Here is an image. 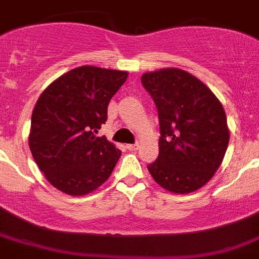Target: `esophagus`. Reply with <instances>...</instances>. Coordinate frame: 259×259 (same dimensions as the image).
Returning <instances> with one entry per match:
<instances>
[{"mask_svg": "<svg viewBox=\"0 0 259 259\" xmlns=\"http://www.w3.org/2000/svg\"><path fill=\"white\" fill-rule=\"evenodd\" d=\"M127 148H129L130 151H136V150H138V148H139V145H138V143H133V145H127Z\"/></svg>", "mask_w": 259, "mask_h": 259, "instance_id": "esophagus-1", "label": "esophagus"}]
</instances>
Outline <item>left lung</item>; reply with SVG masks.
I'll list each match as a JSON object with an SVG mask.
<instances>
[{"mask_svg": "<svg viewBox=\"0 0 259 259\" xmlns=\"http://www.w3.org/2000/svg\"><path fill=\"white\" fill-rule=\"evenodd\" d=\"M141 80L160 126L159 156L148 172L169 192H194L215 175L228 147L223 107L206 84L180 69L146 73Z\"/></svg>", "mask_w": 259, "mask_h": 259, "instance_id": "obj_1", "label": "left lung"}]
</instances>
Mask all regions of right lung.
Masks as SVG:
<instances>
[{
    "label": "right lung",
    "mask_w": 259,
    "mask_h": 259,
    "mask_svg": "<svg viewBox=\"0 0 259 259\" xmlns=\"http://www.w3.org/2000/svg\"><path fill=\"white\" fill-rule=\"evenodd\" d=\"M126 78V71L80 66L40 95L28 142L37 167L58 190L89 194L111 176L121 151L98 133Z\"/></svg>",
    "instance_id": "obj_1"
}]
</instances>
